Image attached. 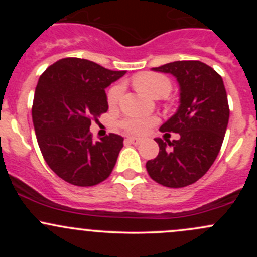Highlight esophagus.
Masks as SVG:
<instances>
[{
  "instance_id": "1",
  "label": "esophagus",
  "mask_w": 257,
  "mask_h": 257,
  "mask_svg": "<svg viewBox=\"0 0 257 257\" xmlns=\"http://www.w3.org/2000/svg\"><path fill=\"white\" fill-rule=\"evenodd\" d=\"M125 142H126V143H129V144L138 145V144H141L142 139L141 138H136V137H128V138L125 139Z\"/></svg>"
}]
</instances>
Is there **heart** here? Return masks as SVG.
I'll use <instances>...</instances> for the list:
<instances>
[{
	"instance_id": "1",
	"label": "heart",
	"mask_w": 257,
	"mask_h": 257,
	"mask_svg": "<svg viewBox=\"0 0 257 257\" xmlns=\"http://www.w3.org/2000/svg\"><path fill=\"white\" fill-rule=\"evenodd\" d=\"M134 87L139 93L147 95V97H164L170 92V82L167 77L158 73H150L145 72L134 77ZM123 87L121 84H115L108 92L107 99L108 104L115 105L120 99ZM155 118L152 116H141V115H129L120 120V126L132 134H144L149 131L150 126L155 124Z\"/></svg>"
}]
</instances>
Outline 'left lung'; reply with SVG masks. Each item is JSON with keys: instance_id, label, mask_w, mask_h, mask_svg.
Here are the masks:
<instances>
[{"instance_id": "left-lung-1", "label": "left lung", "mask_w": 257, "mask_h": 257, "mask_svg": "<svg viewBox=\"0 0 257 257\" xmlns=\"http://www.w3.org/2000/svg\"><path fill=\"white\" fill-rule=\"evenodd\" d=\"M172 74L179 84V107L159 128L164 141L157 158L147 162L148 174L168 188H183L199 180L210 169L224 141L229 104L222 78L200 61H177L152 68ZM169 133H179L170 142Z\"/></svg>"}]
</instances>
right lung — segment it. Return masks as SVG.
Wrapping results in <instances>:
<instances>
[{
  "label": "right lung",
  "mask_w": 257,
  "mask_h": 257,
  "mask_svg": "<svg viewBox=\"0 0 257 257\" xmlns=\"http://www.w3.org/2000/svg\"><path fill=\"white\" fill-rule=\"evenodd\" d=\"M126 71H110L83 58H62L40 77L32 120L48 167L67 183L92 186L112 173L123 141L118 134L93 141L90 118L108 110L105 88Z\"/></svg>",
  "instance_id": "1"
}]
</instances>
